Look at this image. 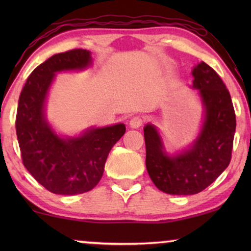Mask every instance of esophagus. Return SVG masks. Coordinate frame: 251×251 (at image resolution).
<instances>
[{
  "label": "esophagus",
  "instance_id": "34e87169",
  "mask_svg": "<svg viewBox=\"0 0 251 251\" xmlns=\"http://www.w3.org/2000/svg\"><path fill=\"white\" fill-rule=\"evenodd\" d=\"M142 125H143L142 116H139V115L132 116L131 120H130V126H131V128L137 129V128H139V126Z\"/></svg>",
  "mask_w": 251,
  "mask_h": 251
}]
</instances>
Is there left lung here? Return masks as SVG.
<instances>
[{
  "label": "left lung",
  "mask_w": 251,
  "mask_h": 251,
  "mask_svg": "<svg viewBox=\"0 0 251 251\" xmlns=\"http://www.w3.org/2000/svg\"><path fill=\"white\" fill-rule=\"evenodd\" d=\"M192 76L193 88L199 89L203 102L205 120L191 149L169 157L156 129L152 125L144 128L147 173L154 185L168 194L200 193L231 162L236 126L231 95L221 76L204 61L195 65Z\"/></svg>",
  "instance_id": "left-lung-1"
}]
</instances>
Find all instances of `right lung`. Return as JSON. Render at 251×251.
<instances>
[{"mask_svg": "<svg viewBox=\"0 0 251 251\" xmlns=\"http://www.w3.org/2000/svg\"><path fill=\"white\" fill-rule=\"evenodd\" d=\"M90 63V51L83 49L53 54L30 73L20 94L16 132L23 163L51 193L73 195L92 190L102 176L109 151L126 132L120 123L64 139L44 119V100L54 73L81 70Z\"/></svg>", "mask_w": 251, "mask_h": 251, "instance_id": "add662e5", "label": "right lung"}]
</instances>
